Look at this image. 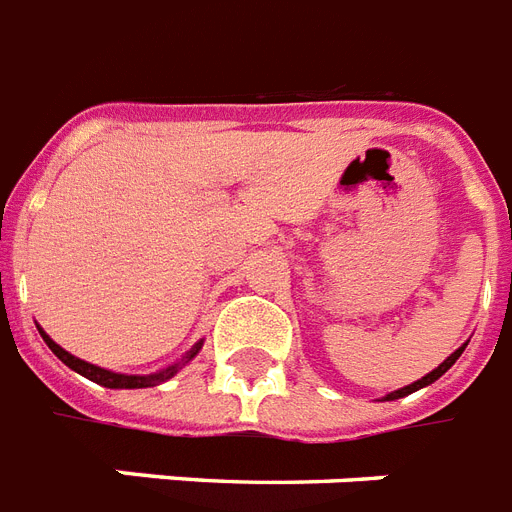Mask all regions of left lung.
Returning a JSON list of instances; mask_svg holds the SVG:
<instances>
[{
  "instance_id": "left-lung-1",
  "label": "left lung",
  "mask_w": 512,
  "mask_h": 512,
  "mask_svg": "<svg viewBox=\"0 0 512 512\" xmlns=\"http://www.w3.org/2000/svg\"><path fill=\"white\" fill-rule=\"evenodd\" d=\"M465 346H468V341H465L463 346H460V349L452 351V354H449V357L444 359V362H441L439 367H436V370H431V372H428V375H423V378H420V380H415V383H410V386H404V388H399V391H391V394H386V396H383V402H394V399H402V396H410V394H415V391H420V388H425V386H431V383H436V380H439L441 375H444V372H447L449 367L455 365L457 359H460V354H463V351H465Z\"/></svg>"
}]
</instances>
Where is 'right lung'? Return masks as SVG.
<instances>
[{"mask_svg":"<svg viewBox=\"0 0 512 512\" xmlns=\"http://www.w3.org/2000/svg\"><path fill=\"white\" fill-rule=\"evenodd\" d=\"M36 327H39V325H36ZM39 335H42L44 343H47L49 349H52V354H55V357L60 359L63 365H68L73 372H79V375H84V378L94 380V383H100V386H105V388H153V386H161V383H166L169 378H174V375H177V372L182 370L187 362H192V359L198 357V351L203 349V341H198L190 351H187L185 357L177 359L174 365L163 367V370H158V372H150V375H126V372L105 370V367L89 365V362H84V359L73 357V354H68L63 346H57V343L52 341L47 333H44L42 327H39Z\"/></svg>","mask_w":512,"mask_h":512,"instance_id":"obj_1","label":"right lung"}]
</instances>
